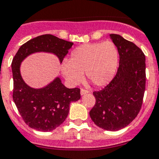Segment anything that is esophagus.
<instances>
[{"instance_id": "esophagus-1", "label": "esophagus", "mask_w": 159, "mask_h": 159, "mask_svg": "<svg viewBox=\"0 0 159 159\" xmlns=\"http://www.w3.org/2000/svg\"><path fill=\"white\" fill-rule=\"evenodd\" d=\"M88 93H89V91H88V90H84V89H82V90H81V94H82V95H84V94H88Z\"/></svg>"}]
</instances>
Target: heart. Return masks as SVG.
<instances>
[{
	"label": "heart",
	"mask_w": 159,
	"mask_h": 159,
	"mask_svg": "<svg viewBox=\"0 0 159 159\" xmlns=\"http://www.w3.org/2000/svg\"><path fill=\"white\" fill-rule=\"evenodd\" d=\"M118 62V49L114 43H86L72 52L69 61H65L61 65V71L72 86L82 81L85 72L94 86H104L114 78Z\"/></svg>",
	"instance_id": "obj_1"
}]
</instances>
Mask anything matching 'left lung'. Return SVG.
I'll return each mask as SVG.
<instances>
[{"instance_id":"8db88e82","label":"left lung","mask_w":159,"mask_h":159,"mask_svg":"<svg viewBox=\"0 0 159 159\" xmlns=\"http://www.w3.org/2000/svg\"><path fill=\"white\" fill-rule=\"evenodd\" d=\"M111 39L118 49L119 68L111 82L93 93L96 102L90 116L97 126L117 131L129 125L141 110L145 90V57L136 44L116 34Z\"/></svg>"}]
</instances>
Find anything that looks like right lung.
I'll return each instance as SVG.
<instances>
[{"label": "right lung", "mask_w": 159, "mask_h": 159, "mask_svg": "<svg viewBox=\"0 0 159 159\" xmlns=\"http://www.w3.org/2000/svg\"><path fill=\"white\" fill-rule=\"evenodd\" d=\"M73 43L52 34H43L27 41L20 47L12 61L14 79L13 99L23 120L31 129L49 132L57 129L67 118L69 105L81 98L80 89H69L59 77L43 88L29 86L22 79L20 66L23 60L35 52L56 55L60 62L68 54Z\"/></svg>", "instance_id": "1"}]
</instances>
